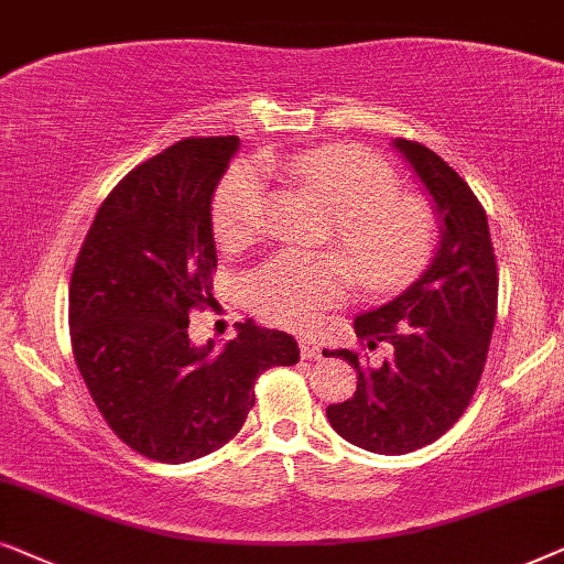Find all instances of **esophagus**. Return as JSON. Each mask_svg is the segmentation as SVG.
<instances>
[{
  "mask_svg": "<svg viewBox=\"0 0 564 564\" xmlns=\"http://www.w3.org/2000/svg\"><path fill=\"white\" fill-rule=\"evenodd\" d=\"M299 350H302V358H306V360L319 358V345L314 340H306V337L299 340Z\"/></svg>",
  "mask_w": 564,
  "mask_h": 564,
  "instance_id": "34e87169",
  "label": "esophagus"
}]
</instances>
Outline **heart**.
I'll return each instance as SVG.
<instances>
[{"mask_svg": "<svg viewBox=\"0 0 564 564\" xmlns=\"http://www.w3.org/2000/svg\"><path fill=\"white\" fill-rule=\"evenodd\" d=\"M291 172L329 208L327 239L348 254L278 252L247 278V299L265 319L312 327L350 291L384 294L423 273L438 245V216L423 195L400 191L394 170L356 147H322L291 160ZM265 183L252 162H239L216 187L212 229L216 242L237 250L262 227Z\"/></svg>", "mask_w": 564, "mask_h": 564, "instance_id": "1", "label": "heart"}]
</instances>
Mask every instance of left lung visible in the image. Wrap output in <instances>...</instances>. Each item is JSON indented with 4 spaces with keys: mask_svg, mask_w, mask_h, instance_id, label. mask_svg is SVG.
<instances>
[{
    "mask_svg": "<svg viewBox=\"0 0 564 564\" xmlns=\"http://www.w3.org/2000/svg\"><path fill=\"white\" fill-rule=\"evenodd\" d=\"M394 147L423 180L444 235L433 265L402 296L352 322L360 348L333 356L356 369V394L327 408L348 444L389 456L433 444L464 415L498 317V262L482 204L427 147L408 139ZM379 344L390 356L373 365L368 350Z\"/></svg>",
    "mask_w": 564,
    "mask_h": 564,
    "instance_id": "left-lung-1",
    "label": "left lung"
}]
</instances>
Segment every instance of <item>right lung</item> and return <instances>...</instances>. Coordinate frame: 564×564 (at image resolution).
<instances>
[{"label":"right lung","mask_w":564,"mask_h":564,"mask_svg":"<svg viewBox=\"0 0 564 564\" xmlns=\"http://www.w3.org/2000/svg\"><path fill=\"white\" fill-rule=\"evenodd\" d=\"M237 137L183 139L133 167L89 227L69 283L77 369L110 431L133 452L183 464L239 433L254 381L294 366L299 345L254 319L214 352L193 348V310L214 304L212 198Z\"/></svg>","instance_id":"obj_1"}]
</instances>
